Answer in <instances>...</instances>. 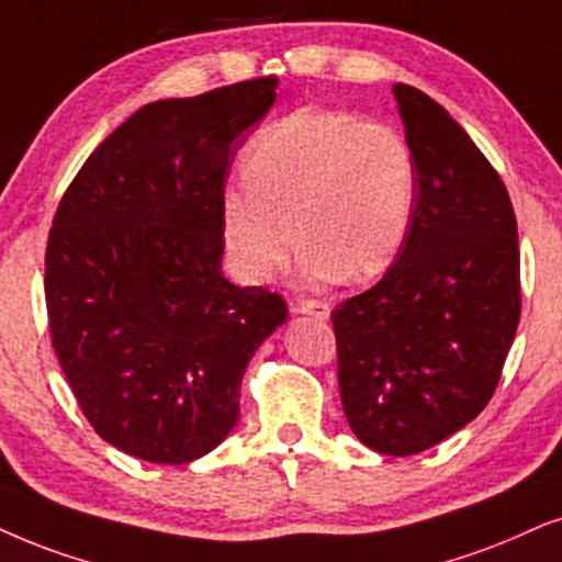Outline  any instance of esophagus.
<instances>
[{"label":"esophagus","mask_w":562,"mask_h":562,"mask_svg":"<svg viewBox=\"0 0 562 562\" xmlns=\"http://www.w3.org/2000/svg\"><path fill=\"white\" fill-rule=\"evenodd\" d=\"M290 314L314 316V318H322V322H326L331 314V308H329V303H324V301H297L290 305Z\"/></svg>","instance_id":"1"}]
</instances>
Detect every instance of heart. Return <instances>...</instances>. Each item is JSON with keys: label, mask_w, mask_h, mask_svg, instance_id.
<instances>
[{"label": "heart", "mask_w": 562, "mask_h": 562, "mask_svg": "<svg viewBox=\"0 0 562 562\" xmlns=\"http://www.w3.org/2000/svg\"><path fill=\"white\" fill-rule=\"evenodd\" d=\"M246 181L220 202L225 248L248 282H267L303 244L311 282H363L392 267L417 199L409 139L389 122L301 109L248 145Z\"/></svg>", "instance_id": "obj_1"}]
</instances>
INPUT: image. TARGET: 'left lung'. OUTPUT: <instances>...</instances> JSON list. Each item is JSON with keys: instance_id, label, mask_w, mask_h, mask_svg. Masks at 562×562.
<instances>
[{"instance_id": "8db88e82", "label": "left lung", "mask_w": 562, "mask_h": 562, "mask_svg": "<svg viewBox=\"0 0 562 562\" xmlns=\"http://www.w3.org/2000/svg\"><path fill=\"white\" fill-rule=\"evenodd\" d=\"M417 160L407 240L379 285L331 314L339 394L368 449L412 457L485 409L521 316L516 215L443 105L394 85Z\"/></svg>"}]
</instances>
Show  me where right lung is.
<instances>
[{"label":"right lung","mask_w":562,"mask_h":562,"mask_svg":"<svg viewBox=\"0 0 562 562\" xmlns=\"http://www.w3.org/2000/svg\"><path fill=\"white\" fill-rule=\"evenodd\" d=\"M277 77L142 105L85 160L46 246L52 342L92 428L153 464H189L236 428L240 381L288 308L223 277L238 137Z\"/></svg>","instance_id":"add662e5"}]
</instances>
